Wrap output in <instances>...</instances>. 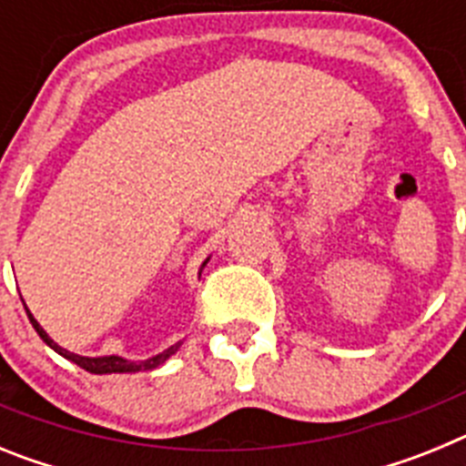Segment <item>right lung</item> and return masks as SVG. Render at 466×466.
<instances>
[{
  "mask_svg": "<svg viewBox=\"0 0 466 466\" xmlns=\"http://www.w3.org/2000/svg\"><path fill=\"white\" fill-rule=\"evenodd\" d=\"M209 258H205V263L200 266V273H203V268L208 266ZM23 306H25V300H23ZM25 310H27V306H25ZM27 317H30V322L32 327H35V331L39 333V339L44 340V343L48 345V348H53L57 352V355H63L65 360L74 361L76 366H81V369H86V371L90 373H137V371H151V369H156V366L160 364H166L167 360H170L172 355H175L177 350H179V345L182 343H175L170 345L167 350H163V352H158V355L149 357V360H142V361H130V360H123V357L118 355H106V357H81V355H74V352H69V350L60 348V345L56 343V340L48 336L44 329H41V324L36 322L35 315H32L30 310H27Z\"/></svg>",
  "mask_w": 466,
  "mask_h": 466,
  "instance_id": "obj_1",
  "label": "right lung"
}]
</instances>
